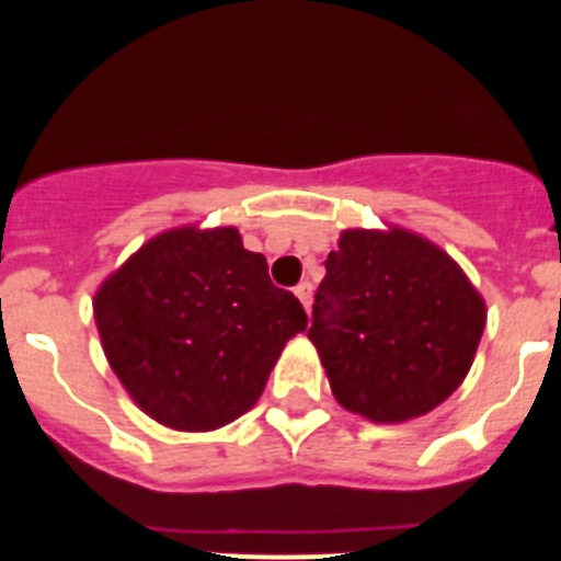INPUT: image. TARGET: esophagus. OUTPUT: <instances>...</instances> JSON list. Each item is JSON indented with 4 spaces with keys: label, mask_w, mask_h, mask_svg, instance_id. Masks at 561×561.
<instances>
[{
    "label": "esophagus",
    "mask_w": 561,
    "mask_h": 561,
    "mask_svg": "<svg viewBox=\"0 0 561 561\" xmlns=\"http://www.w3.org/2000/svg\"><path fill=\"white\" fill-rule=\"evenodd\" d=\"M311 289H314V286H311L309 280H304V284H297V286H295V295L300 297V304L306 306V311L311 309Z\"/></svg>",
    "instance_id": "obj_1"
}]
</instances>
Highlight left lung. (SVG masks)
<instances>
[{
	"mask_svg": "<svg viewBox=\"0 0 561 561\" xmlns=\"http://www.w3.org/2000/svg\"><path fill=\"white\" fill-rule=\"evenodd\" d=\"M483 329V300L447 252L404 230H348L325 257L309 340L342 408L393 424L458 390Z\"/></svg>",
	"mask_w": 561,
	"mask_h": 561,
	"instance_id": "left-lung-1",
	"label": "left lung"
}]
</instances>
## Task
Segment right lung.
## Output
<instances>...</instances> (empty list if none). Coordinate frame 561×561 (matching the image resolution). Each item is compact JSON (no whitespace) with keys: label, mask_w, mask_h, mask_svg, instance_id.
<instances>
[{"label":"right lung","mask_w":561,"mask_h":561,"mask_svg":"<svg viewBox=\"0 0 561 561\" xmlns=\"http://www.w3.org/2000/svg\"><path fill=\"white\" fill-rule=\"evenodd\" d=\"M95 320L123 388L173 430H216L247 413L286 342L309 325L236 227L148 241L101 286Z\"/></svg>","instance_id":"1"}]
</instances>
